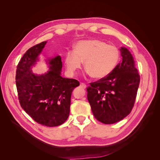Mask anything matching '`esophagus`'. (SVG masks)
<instances>
[{"label": "esophagus", "instance_id": "obj_1", "mask_svg": "<svg viewBox=\"0 0 160 160\" xmlns=\"http://www.w3.org/2000/svg\"><path fill=\"white\" fill-rule=\"evenodd\" d=\"M80 86L82 88H83V89H85V88H86V87H87V86H86V83H80Z\"/></svg>", "mask_w": 160, "mask_h": 160}]
</instances>
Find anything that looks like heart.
Returning <instances> with one entry per match:
<instances>
[{"label": "heart", "mask_w": 160, "mask_h": 160, "mask_svg": "<svg viewBox=\"0 0 160 160\" xmlns=\"http://www.w3.org/2000/svg\"><path fill=\"white\" fill-rule=\"evenodd\" d=\"M121 60L119 49L100 40L80 41L74 50L65 56L67 70L74 73L80 69L82 62L87 72L95 79L104 78L111 74Z\"/></svg>", "instance_id": "b5f03b06"}]
</instances>
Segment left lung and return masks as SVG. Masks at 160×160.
Wrapping results in <instances>:
<instances>
[{
    "label": "left lung",
    "mask_w": 160,
    "mask_h": 160,
    "mask_svg": "<svg viewBox=\"0 0 160 160\" xmlns=\"http://www.w3.org/2000/svg\"><path fill=\"white\" fill-rule=\"evenodd\" d=\"M121 52L122 62L113 71L87 88L92 112L104 124L119 122L129 115L137 96L140 76L129 50L121 47Z\"/></svg>",
    "instance_id": "1"
}]
</instances>
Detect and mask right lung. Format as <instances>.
Masks as SVG:
<instances>
[{"label":"right lung","mask_w":160,"mask_h":160,"mask_svg":"<svg viewBox=\"0 0 160 160\" xmlns=\"http://www.w3.org/2000/svg\"><path fill=\"white\" fill-rule=\"evenodd\" d=\"M46 41L30 48L17 66L15 83L21 108L33 121L48 127L61 125L70 112L71 97L78 80L61 77L62 58L49 60L50 71L42 75L32 73L31 67L44 48Z\"/></svg>","instance_id":"obj_1"}]
</instances>
